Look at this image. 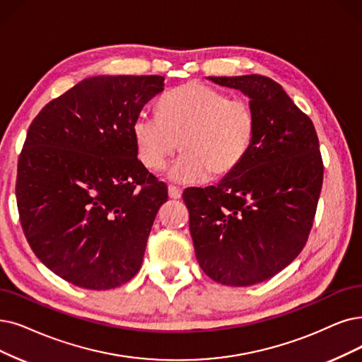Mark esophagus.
I'll return each instance as SVG.
<instances>
[{
	"label": "esophagus",
	"instance_id": "1",
	"mask_svg": "<svg viewBox=\"0 0 362 362\" xmlns=\"http://www.w3.org/2000/svg\"><path fill=\"white\" fill-rule=\"evenodd\" d=\"M168 192H169V197L170 199H180L181 197V190L175 185H169L168 187Z\"/></svg>",
	"mask_w": 362,
	"mask_h": 362
}]
</instances>
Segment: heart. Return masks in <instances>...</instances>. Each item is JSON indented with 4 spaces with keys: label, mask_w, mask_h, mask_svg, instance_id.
Returning a JSON list of instances; mask_svg holds the SVG:
<instances>
[{
    "label": "heart",
    "mask_w": 362,
    "mask_h": 362,
    "mask_svg": "<svg viewBox=\"0 0 362 362\" xmlns=\"http://www.w3.org/2000/svg\"><path fill=\"white\" fill-rule=\"evenodd\" d=\"M132 135L139 162L148 170H163L180 146L184 153L170 166L169 178L202 182L240 166L254 146L257 115L248 100L190 81L160 98L157 115L138 114Z\"/></svg>",
    "instance_id": "1"
}]
</instances>
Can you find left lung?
<instances>
[{
  "mask_svg": "<svg viewBox=\"0 0 362 362\" xmlns=\"http://www.w3.org/2000/svg\"><path fill=\"white\" fill-rule=\"evenodd\" d=\"M250 96L257 135L247 158L218 185L182 193L197 263L211 279L250 286L270 279L305 248L324 163L315 126L264 76L209 77Z\"/></svg>",
  "mask_w": 362,
  "mask_h": 362,
  "instance_id": "left-lung-1",
  "label": "left lung"
}]
</instances>
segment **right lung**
<instances>
[{"label":"right lung","mask_w":362,"mask_h":362,"mask_svg":"<svg viewBox=\"0 0 362 362\" xmlns=\"http://www.w3.org/2000/svg\"><path fill=\"white\" fill-rule=\"evenodd\" d=\"M162 76H98L42 108L18 162L21 226L40 262L88 290L141 269L168 187L136 157L132 123Z\"/></svg>","instance_id":"add662e5"}]
</instances>
